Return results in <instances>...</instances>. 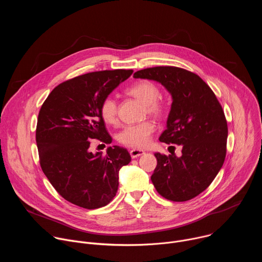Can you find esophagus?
Returning a JSON list of instances; mask_svg holds the SVG:
<instances>
[{"mask_svg":"<svg viewBox=\"0 0 262 262\" xmlns=\"http://www.w3.org/2000/svg\"><path fill=\"white\" fill-rule=\"evenodd\" d=\"M145 154V151L141 150V149H133V150H130V157L133 159H137L141 156H143Z\"/></svg>","mask_w":262,"mask_h":262,"instance_id":"esophagus-1","label":"esophagus"}]
</instances>
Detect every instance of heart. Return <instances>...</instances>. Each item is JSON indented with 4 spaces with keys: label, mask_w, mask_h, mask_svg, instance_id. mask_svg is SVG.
<instances>
[{
    "label": "heart",
    "mask_w": 262,
    "mask_h": 262,
    "mask_svg": "<svg viewBox=\"0 0 262 262\" xmlns=\"http://www.w3.org/2000/svg\"><path fill=\"white\" fill-rule=\"evenodd\" d=\"M126 93L145 105V113L152 116H162L166 112V106L158 99L161 96L160 88L150 81H140L126 89ZM118 104L114 97L107 96L100 103V115L104 122L114 124L117 121ZM155 124L145 121L139 124L125 126L118 135L120 143L133 147L144 148L150 142L155 133Z\"/></svg>",
    "instance_id": "b5f03b06"
}]
</instances>
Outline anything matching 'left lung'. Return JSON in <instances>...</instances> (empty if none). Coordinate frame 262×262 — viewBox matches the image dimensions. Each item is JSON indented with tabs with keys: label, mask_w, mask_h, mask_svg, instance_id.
<instances>
[{
	"label": "left lung",
	"mask_w": 262,
	"mask_h": 262,
	"mask_svg": "<svg viewBox=\"0 0 262 262\" xmlns=\"http://www.w3.org/2000/svg\"><path fill=\"white\" fill-rule=\"evenodd\" d=\"M134 78L156 81L171 94L160 141L182 148L180 157L155 154V188L168 200H191L208 188L225 161L228 127L223 108L209 86L185 69L158 66L139 70Z\"/></svg>",
	"instance_id": "8db88e82"
}]
</instances>
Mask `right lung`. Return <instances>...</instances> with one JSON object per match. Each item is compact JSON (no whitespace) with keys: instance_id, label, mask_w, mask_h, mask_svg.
I'll list each match as a JSON object with an SVG mask.
<instances>
[{"instance_id":"obj_1","label":"right lung","mask_w":262,"mask_h":262,"mask_svg":"<svg viewBox=\"0 0 262 262\" xmlns=\"http://www.w3.org/2000/svg\"><path fill=\"white\" fill-rule=\"evenodd\" d=\"M133 70H103L58 85L43 102L37 120L40 166L67 201L87 209L105 206L117 193L119 171L130 162L126 149L110 146L106 155L89 151L90 139L110 144L100 103Z\"/></svg>"}]
</instances>
